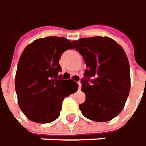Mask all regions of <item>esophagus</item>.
Returning <instances> with one entry per match:
<instances>
[{"instance_id": "obj_1", "label": "esophagus", "mask_w": 146, "mask_h": 146, "mask_svg": "<svg viewBox=\"0 0 146 146\" xmlns=\"http://www.w3.org/2000/svg\"><path fill=\"white\" fill-rule=\"evenodd\" d=\"M78 86H79V90H81V88H82V84H81V82H78Z\"/></svg>"}]
</instances>
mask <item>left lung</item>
<instances>
[{"instance_id": "obj_1", "label": "left lung", "mask_w": 146, "mask_h": 146, "mask_svg": "<svg viewBox=\"0 0 146 146\" xmlns=\"http://www.w3.org/2000/svg\"><path fill=\"white\" fill-rule=\"evenodd\" d=\"M73 44L87 67L82 79L86 101L79 108L90 120L109 121L121 112L129 94L128 57L123 48L108 37L81 38Z\"/></svg>"}]
</instances>
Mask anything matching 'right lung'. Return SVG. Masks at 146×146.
<instances>
[{
	"instance_id": "1",
	"label": "right lung",
	"mask_w": 146,
	"mask_h": 146,
	"mask_svg": "<svg viewBox=\"0 0 146 146\" xmlns=\"http://www.w3.org/2000/svg\"><path fill=\"white\" fill-rule=\"evenodd\" d=\"M69 49H73L70 40L51 36L35 40L22 53L15 76V90L19 108L30 120L40 123L56 120L64 98L78 90V83L64 80L59 75L60 58ZM71 83L75 91L68 89Z\"/></svg>"
}]
</instances>
